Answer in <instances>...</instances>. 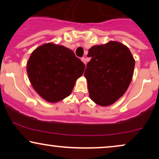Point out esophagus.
<instances>
[{"label": "esophagus", "instance_id": "esophagus-1", "mask_svg": "<svg viewBox=\"0 0 159 159\" xmlns=\"http://www.w3.org/2000/svg\"><path fill=\"white\" fill-rule=\"evenodd\" d=\"M81 60H82V61L83 62L84 64H86V59H85V58H84V57H82V58H81Z\"/></svg>", "mask_w": 159, "mask_h": 159}]
</instances>
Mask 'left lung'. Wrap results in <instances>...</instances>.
I'll list each match as a JSON object with an SVG mask.
<instances>
[{"instance_id":"obj_1","label":"left lung","mask_w":159,"mask_h":159,"mask_svg":"<svg viewBox=\"0 0 159 159\" xmlns=\"http://www.w3.org/2000/svg\"><path fill=\"white\" fill-rule=\"evenodd\" d=\"M88 56L91 59L84 75L90 99L101 106L111 105L127 91L135 61L129 49L116 41L94 45L89 49Z\"/></svg>"}]
</instances>
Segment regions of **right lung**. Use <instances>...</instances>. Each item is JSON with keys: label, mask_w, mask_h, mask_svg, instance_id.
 <instances>
[{"label": "right lung", "mask_w": 159, "mask_h": 159, "mask_svg": "<svg viewBox=\"0 0 159 159\" xmlns=\"http://www.w3.org/2000/svg\"><path fill=\"white\" fill-rule=\"evenodd\" d=\"M85 66L71 50L52 43L40 45L28 60L30 82L40 97L56 103L68 97Z\"/></svg>", "instance_id": "add662e5"}]
</instances>
